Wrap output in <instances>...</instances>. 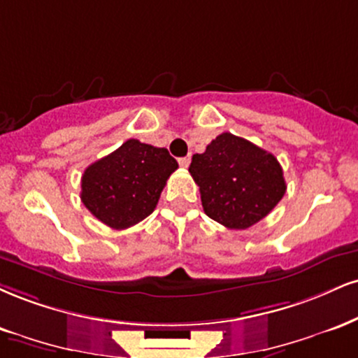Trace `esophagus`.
Masks as SVG:
<instances>
[{
	"instance_id": "34e87169",
	"label": "esophagus",
	"mask_w": 358,
	"mask_h": 358,
	"mask_svg": "<svg viewBox=\"0 0 358 358\" xmlns=\"http://www.w3.org/2000/svg\"><path fill=\"white\" fill-rule=\"evenodd\" d=\"M178 163H180V166H182V168H188V165H190V157L180 158Z\"/></svg>"
}]
</instances>
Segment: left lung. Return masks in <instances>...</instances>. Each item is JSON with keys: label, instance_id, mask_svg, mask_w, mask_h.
<instances>
[{"label": "left lung", "instance_id": "8db88e82", "mask_svg": "<svg viewBox=\"0 0 358 358\" xmlns=\"http://www.w3.org/2000/svg\"><path fill=\"white\" fill-rule=\"evenodd\" d=\"M188 171L200 187L205 213L230 230L255 225L287 190L277 158L231 133H222L203 153L193 155Z\"/></svg>", "mask_w": 358, "mask_h": 358}]
</instances>
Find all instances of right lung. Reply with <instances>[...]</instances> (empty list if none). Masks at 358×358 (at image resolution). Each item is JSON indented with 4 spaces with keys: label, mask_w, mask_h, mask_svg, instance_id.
I'll return each mask as SVG.
<instances>
[{
    "label": "right lung",
    "mask_w": 358,
    "mask_h": 358,
    "mask_svg": "<svg viewBox=\"0 0 358 358\" xmlns=\"http://www.w3.org/2000/svg\"><path fill=\"white\" fill-rule=\"evenodd\" d=\"M176 168L178 163L166 148L131 138L86 168L81 201L105 225L124 230L153 212Z\"/></svg>",
    "instance_id": "1"
}]
</instances>
